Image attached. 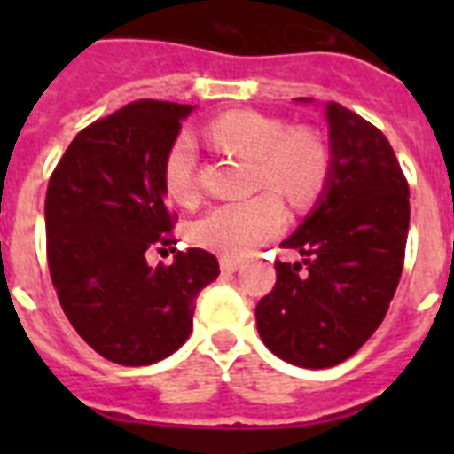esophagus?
<instances>
[{
  "label": "esophagus",
  "instance_id": "1",
  "mask_svg": "<svg viewBox=\"0 0 454 454\" xmlns=\"http://www.w3.org/2000/svg\"><path fill=\"white\" fill-rule=\"evenodd\" d=\"M239 266V259H231V256H223V259H220V270L223 272H236Z\"/></svg>",
  "mask_w": 454,
  "mask_h": 454
}]
</instances>
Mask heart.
<instances>
[{"instance_id":"obj_1","label":"heart","mask_w":454,"mask_h":454,"mask_svg":"<svg viewBox=\"0 0 454 454\" xmlns=\"http://www.w3.org/2000/svg\"><path fill=\"white\" fill-rule=\"evenodd\" d=\"M208 136L215 145L254 159L256 188H272L252 200L218 204L195 220L192 240L224 256H247L284 230L286 208L275 191L295 207H304L318 198L330 179V147L309 127L288 129L284 120L240 108L218 115L208 124ZM163 186L179 204L200 198L198 152L191 136L182 134L168 150Z\"/></svg>"}]
</instances>
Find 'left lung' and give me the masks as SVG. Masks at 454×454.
Wrapping results in <instances>:
<instances>
[{"instance_id": "left-lung-1", "label": "left lung", "mask_w": 454, "mask_h": 454, "mask_svg": "<svg viewBox=\"0 0 454 454\" xmlns=\"http://www.w3.org/2000/svg\"><path fill=\"white\" fill-rule=\"evenodd\" d=\"M325 108L330 179L318 207L282 243L304 259L275 262V286L254 311L268 350L300 368L346 362L382 325L409 231V184L387 136L340 104Z\"/></svg>"}]
</instances>
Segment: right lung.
I'll use <instances>...</instances> for the list:
<instances>
[{
    "label": "right lung",
    "mask_w": 454,
    "mask_h": 454,
    "mask_svg": "<svg viewBox=\"0 0 454 454\" xmlns=\"http://www.w3.org/2000/svg\"><path fill=\"white\" fill-rule=\"evenodd\" d=\"M191 104L138 99L74 136L45 198L47 263L70 325L120 366L161 362L191 336L195 300L220 275L211 252H176L170 267L146 252L175 251L177 214L163 163Z\"/></svg>",
    "instance_id": "obj_1"
}]
</instances>
